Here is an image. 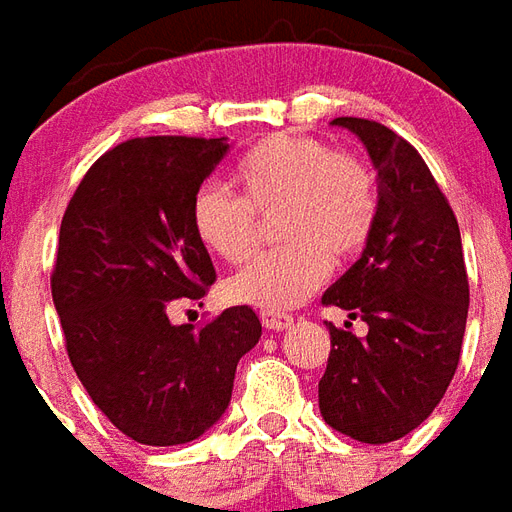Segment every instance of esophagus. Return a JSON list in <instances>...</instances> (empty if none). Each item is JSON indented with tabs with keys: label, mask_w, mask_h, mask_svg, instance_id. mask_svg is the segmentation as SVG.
<instances>
[{
	"label": "esophagus",
	"mask_w": 512,
	"mask_h": 512,
	"mask_svg": "<svg viewBox=\"0 0 512 512\" xmlns=\"http://www.w3.org/2000/svg\"><path fill=\"white\" fill-rule=\"evenodd\" d=\"M260 323L268 331H285V328L293 325V317L285 312H260Z\"/></svg>",
	"instance_id": "34e87169"
}]
</instances>
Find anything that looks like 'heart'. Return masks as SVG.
Listing matches in <instances>:
<instances>
[{"label":"heart","instance_id":"heart-1","mask_svg":"<svg viewBox=\"0 0 512 512\" xmlns=\"http://www.w3.org/2000/svg\"><path fill=\"white\" fill-rule=\"evenodd\" d=\"M241 198L203 184L192 198V230L211 255L241 263L257 244L260 219L282 211L279 236L290 246L257 257L230 276V304L285 312L312 295L333 260H352L369 246L380 217L372 170L309 135L276 132L246 151L236 168Z\"/></svg>","mask_w":512,"mask_h":512}]
</instances>
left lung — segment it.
Segmentation results:
<instances>
[{"label": "left lung", "instance_id": "1", "mask_svg": "<svg viewBox=\"0 0 512 512\" xmlns=\"http://www.w3.org/2000/svg\"><path fill=\"white\" fill-rule=\"evenodd\" d=\"M377 170L380 217L369 246L323 295L369 325L331 331L320 412L331 429L385 445L418 429L448 391L467 328L469 282L448 198L415 146L380 121L339 116Z\"/></svg>", "mask_w": 512, "mask_h": 512}]
</instances>
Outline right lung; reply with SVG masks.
Returning a JSON list of instances; mask_svg holds the SVG:
<instances>
[{
	"instance_id": "1",
	"label": "right lung",
	"mask_w": 512,
	"mask_h": 512,
	"mask_svg": "<svg viewBox=\"0 0 512 512\" xmlns=\"http://www.w3.org/2000/svg\"><path fill=\"white\" fill-rule=\"evenodd\" d=\"M227 149V138L124 140L86 170L62 217L51 293L67 355L102 415L140 445L211 429L263 333L249 306L200 328L170 323L173 306L217 279L192 198Z\"/></svg>"
}]
</instances>
